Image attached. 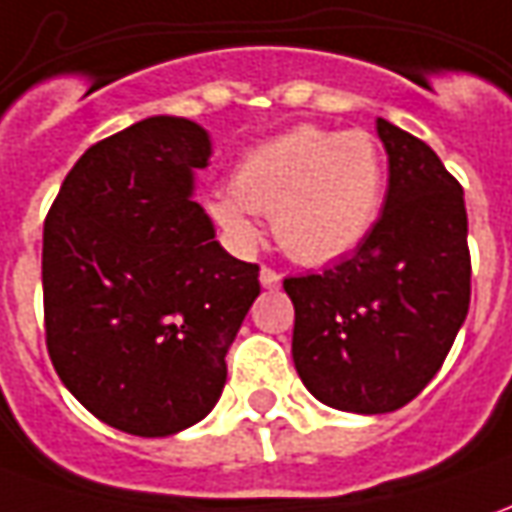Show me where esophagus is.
<instances>
[{"label": "esophagus", "mask_w": 512, "mask_h": 512, "mask_svg": "<svg viewBox=\"0 0 512 512\" xmlns=\"http://www.w3.org/2000/svg\"><path fill=\"white\" fill-rule=\"evenodd\" d=\"M280 283H283V274H280V271H274V269H269V266H263V269H260V285H263V288H280Z\"/></svg>", "instance_id": "obj_1"}]
</instances>
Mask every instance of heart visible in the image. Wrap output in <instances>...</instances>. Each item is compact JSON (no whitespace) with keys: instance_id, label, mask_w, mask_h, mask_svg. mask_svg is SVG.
I'll return each mask as SVG.
<instances>
[{"instance_id":"obj_1","label":"heart","mask_w":512,"mask_h":512,"mask_svg":"<svg viewBox=\"0 0 512 512\" xmlns=\"http://www.w3.org/2000/svg\"><path fill=\"white\" fill-rule=\"evenodd\" d=\"M381 198L384 156L367 131L297 125L243 156L232 190L212 193L207 210L241 243L255 241V212H266L285 255L322 266L370 235Z\"/></svg>"}]
</instances>
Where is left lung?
<instances>
[{"label": "left lung", "mask_w": 512, "mask_h": 512, "mask_svg": "<svg viewBox=\"0 0 512 512\" xmlns=\"http://www.w3.org/2000/svg\"><path fill=\"white\" fill-rule=\"evenodd\" d=\"M389 156L384 212L353 257L285 277L291 356L316 401L384 415L443 367L471 302L468 215L460 182L423 139L378 117Z\"/></svg>", "instance_id": "8db88e82"}]
</instances>
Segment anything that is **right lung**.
Here are the masks:
<instances>
[{
	"mask_svg": "<svg viewBox=\"0 0 512 512\" xmlns=\"http://www.w3.org/2000/svg\"><path fill=\"white\" fill-rule=\"evenodd\" d=\"M210 154L201 125L148 117L92 145L44 221L52 367L92 415L137 437L210 415L260 294L257 263L224 252L190 198Z\"/></svg>",
	"mask_w": 512,
	"mask_h": 512,
	"instance_id": "obj_1",
	"label": "right lung"
}]
</instances>
